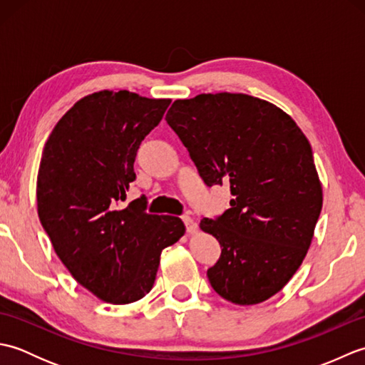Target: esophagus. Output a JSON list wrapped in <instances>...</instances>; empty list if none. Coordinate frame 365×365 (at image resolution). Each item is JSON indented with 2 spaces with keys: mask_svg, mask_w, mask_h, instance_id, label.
Segmentation results:
<instances>
[{
  "mask_svg": "<svg viewBox=\"0 0 365 365\" xmlns=\"http://www.w3.org/2000/svg\"><path fill=\"white\" fill-rule=\"evenodd\" d=\"M182 221L185 224V227H187V232H192L196 229V222L192 221L190 216H182Z\"/></svg>",
  "mask_w": 365,
  "mask_h": 365,
  "instance_id": "esophagus-1",
  "label": "esophagus"
}]
</instances>
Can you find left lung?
Wrapping results in <instances>:
<instances>
[{"mask_svg":"<svg viewBox=\"0 0 365 365\" xmlns=\"http://www.w3.org/2000/svg\"><path fill=\"white\" fill-rule=\"evenodd\" d=\"M166 122L207 187L227 183L230 208L200 229L221 245L207 276L240 306L290 281L311 246L323 195L307 138L281 108L246 94L175 100Z\"/></svg>","mask_w":365,"mask_h":365,"instance_id":"left-lung-1","label":"left lung"}]
</instances>
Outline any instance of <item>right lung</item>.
Listing matches in <instances>:
<instances>
[{"instance_id":"add662e5","label":"right lung","mask_w":365,"mask_h":365,"mask_svg":"<svg viewBox=\"0 0 365 365\" xmlns=\"http://www.w3.org/2000/svg\"><path fill=\"white\" fill-rule=\"evenodd\" d=\"M170 100L100 91L78 100L53 128L37 175V212L75 281L111 304L153 287L165 247L185 234L175 216L145 213V197L118 208L135 180L143 139Z\"/></svg>"}]
</instances>
